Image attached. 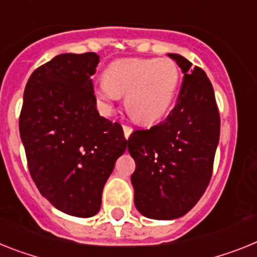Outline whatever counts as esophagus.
<instances>
[{
    "label": "esophagus",
    "mask_w": 257,
    "mask_h": 257,
    "mask_svg": "<svg viewBox=\"0 0 257 257\" xmlns=\"http://www.w3.org/2000/svg\"><path fill=\"white\" fill-rule=\"evenodd\" d=\"M122 131H124V137L126 140L129 139V136L132 135V132H133V129L131 128L129 125H122Z\"/></svg>",
    "instance_id": "obj_1"
}]
</instances>
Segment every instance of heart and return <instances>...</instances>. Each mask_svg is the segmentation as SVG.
Listing matches in <instances>:
<instances>
[{
	"instance_id": "obj_1",
	"label": "heart",
	"mask_w": 257,
	"mask_h": 257,
	"mask_svg": "<svg viewBox=\"0 0 257 257\" xmlns=\"http://www.w3.org/2000/svg\"><path fill=\"white\" fill-rule=\"evenodd\" d=\"M180 73L171 59H121L111 62L95 96L111 111L117 96L125 95V108L133 120L149 124L167 113L175 100Z\"/></svg>"
}]
</instances>
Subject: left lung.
I'll use <instances>...</instances> for the list:
<instances>
[{
    "label": "left lung",
    "mask_w": 257,
    "mask_h": 257,
    "mask_svg": "<svg viewBox=\"0 0 257 257\" xmlns=\"http://www.w3.org/2000/svg\"><path fill=\"white\" fill-rule=\"evenodd\" d=\"M184 78L167 118L128 140L136 162L131 182L135 205L152 219H176L197 204L212 178L219 141V112L214 90L202 69L169 53Z\"/></svg>",
    "instance_id": "1"
}]
</instances>
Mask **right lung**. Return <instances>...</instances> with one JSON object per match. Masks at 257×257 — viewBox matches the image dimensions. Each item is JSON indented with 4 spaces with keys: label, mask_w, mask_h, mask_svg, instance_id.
I'll return each mask as SVG.
<instances>
[{
    "label": "right lung",
    "mask_w": 257,
    "mask_h": 257,
    "mask_svg": "<svg viewBox=\"0 0 257 257\" xmlns=\"http://www.w3.org/2000/svg\"><path fill=\"white\" fill-rule=\"evenodd\" d=\"M94 52L62 53L32 73L19 133L36 187L52 205L88 218L99 212L116 159L128 146L121 125L99 115Z\"/></svg>",
    "instance_id": "right-lung-1"
}]
</instances>
